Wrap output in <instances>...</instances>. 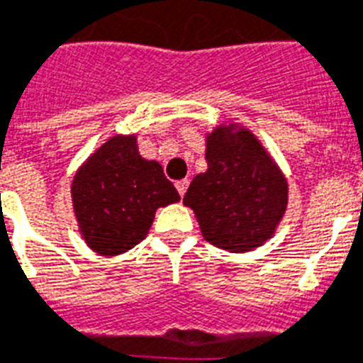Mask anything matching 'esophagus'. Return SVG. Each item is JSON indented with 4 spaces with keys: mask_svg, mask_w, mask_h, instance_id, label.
<instances>
[{
    "mask_svg": "<svg viewBox=\"0 0 363 363\" xmlns=\"http://www.w3.org/2000/svg\"><path fill=\"white\" fill-rule=\"evenodd\" d=\"M188 184H190V181H188V179H182V181H177L175 182L177 190H179V194H181V196H184V194H186Z\"/></svg>",
    "mask_w": 363,
    "mask_h": 363,
    "instance_id": "34e87169",
    "label": "esophagus"
}]
</instances>
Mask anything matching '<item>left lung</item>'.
Listing matches in <instances>:
<instances>
[{
  "instance_id": "left-lung-1",
  "label": "left lung",
  "mask_w": 363,
  "mask_h": 363,
  "mask_svg": "<svg viewBox=\"0 0 363 363\" xmlns=\"http://www.w3.org/2000/svg\"><path fill=\"white\" fill-rule=\"evenodd\" d=\"M207 171L198 173L182 203L201 235L228 252H250L275 235L288 207V182L252 131L235 122L205 135Z\"/></svg>"
}]
</instances>
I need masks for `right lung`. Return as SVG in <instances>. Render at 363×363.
Returning a JSON list of instances; mask_svg holds the SVG:
<instances>
[{"instance_id":"1","label":"right lung","mask_w":363,"mask_h":363,"mask_svg":"<svg viewBox=\"0 0 363 363\" xmlns=\"http://www.w3.org/2000/svg\"><path fill=\"white\" fill-rule=\"evenodd\" d=\"M181 199L156 160H145L135 133L105 139L77 169L71 201L79 233L101 256H118L147 238L154 215Z\"/></svg>"}]
</instances>
